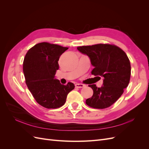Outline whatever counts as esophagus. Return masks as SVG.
<instances>
[{"label":"esophagus","instance_id":"34e87169","mask_svg":"<svg viewBox=\"0 0 149 149\" xmlns=\"http://www.w3.org/2000/svg\"><path fill=\"white\" fill-rule=\"evenodd\" d=\"M84 86V85L83 84H80V83H76L75 84V87L76 88H81Z\"/></svg>","mask_w":149,"mask_h":149}]
</instances>
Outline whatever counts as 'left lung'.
<instances>
[{"label":"left lung","instance_id":"obj_1","mask_svg":"<svg viewBox=\"0 0 149 149\" xmlns=\"http://www.w3.org/2000/svg\"><path fill=\"white\" fill-rule=\"evenodd\" d=\"M78 50L87 55L94 67L91 73L103 78L101 88L96 84L89 85L93 95L86 103L96 109H105L118 100L130 81L131 67L125 53L118 47L109 44H97L82 46Z\"/></svg>","mask_w":149,"mask_h":149}]
</instances>
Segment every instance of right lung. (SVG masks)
Listing matches in <instances>:
<instances>
[{
	"label": "right lung",
	"mask_w": 149,
	"mask_h": 149,
	"mask_svg": "<svg viewBox=\"0 0 149 149\" xmlns=\"http://www.w3.org/2000/svg\"><path fill=\"white\" fill-rule=\"evenodd\" d=\"M68 49L47 42L40 43L26 53L23 72L26 86L40 105L55 109L65 104L66 97L74 88L72 83L61 84L55 79L60 56Z\"/></svg>",
	"instance_id": "obj_1"
}]
</instances>
